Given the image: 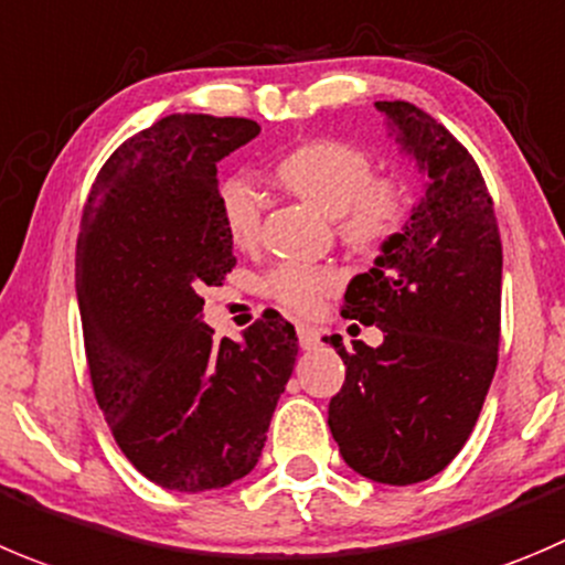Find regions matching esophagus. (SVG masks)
I'll use <instances>...</instances> for the list:
<instances>
[{"label":"esophagus","instance_id":"esophagus-1","mask_svg":"<svg viewBox=\"0 0 565 565\" xmlns=\"http://www.w3.org/2000/svg\"><path fill=\"white\" fill-rule=\"evenodd\" d=\"M297 335H299V347L302 349H313L319 343V330L310 324H297Z\"/></svg>","mask_w":565,"mask_h":565}]
</instances>
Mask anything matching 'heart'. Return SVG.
I'll list each match as a JSON object with an SVG mask.
<instances>
[{
    "instance_id": "b5f03b06",
    "label": "heart",
    "mask_w": 565,
    "mask_h": 565,
    "mask_svg": "<svg viewBox=\"0 0 565 565\" xmlns=\"http://www.w3.org/2000/svg\"><path fill=\"white\" fill-rule=\"evenodd\" d=\"M274 180L335 218V233L347 249L377 257L405 233L413 216L411 185L399 174H374L372 154L341 138L299 143L274 163ZM266 199L246 177L235 174L218 185V213L230 241L241 249L255 246L263 230ZM341 286V274L308 263H279L266 277V291L286 308L310 313L327 294Z\"/></svg>"
}]
</instances>
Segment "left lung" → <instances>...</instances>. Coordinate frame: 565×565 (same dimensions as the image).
Masks as SVG:
<instances>
[{
  "instance_id": "8db88e82",
  "label": "left lung",
  "mask_w": 565,
  "mask_h": 565,
  "mask_svg": "<svg viewBox=\"0 0 565 565\" xmlns=\"http://www.w3.org/2000/svg\"><path fill=\"white\" fill-rule=\"evenodd\" d=\"M427 171V191L377 266L349 282L343 319L385 332L372 349L330 335L347 366L330 429L349 469L413 486L447 469L491 388L502 338V241L469 149L411 102H377ZM358 327V324H354Z\"/></svg>"
}]
</instances>
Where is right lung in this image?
Wrapping results in <instances>:
<instances>
[{
  "instance_id": "right-lung-1",
  "label": "right lung",
  "mask_w": 565,
  "mask_h": 565,
  "mask_svg": "<svg viewBox=\"0 0 565 565\" xmlns=\"http://www.w3.org/2000/svg\"><path fill=\"white\" fill-rule=\"evenodd\" d=\"M252 118L174 113L127 138L96 174L77 235L90 385L125 458L154 486L199 493L255 469L299 341L263 313L244 343L202 324V288L233 271L218 160Z\"/></svg>"
}]
</instances>
